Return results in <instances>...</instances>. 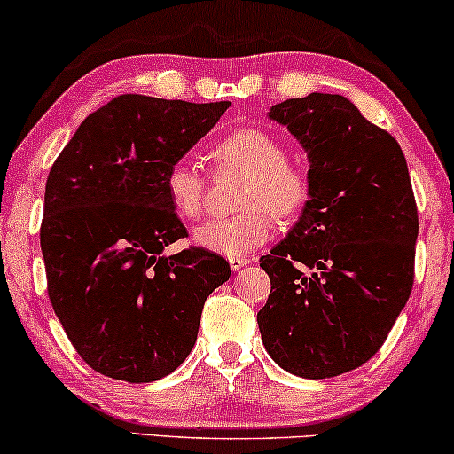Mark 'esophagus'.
Instances as JSON below:
<instances>
[{
    "label": "esophagus",
    "mask_w": 454,
    "mask_h": 454,
    "mask_svg": "<svg viewBox=\"0 0 454 454\" xmlns=\"http://www.w3.org/2000/svg\"><path fill=\"white\" fill-rule=\"evenodd\" d=\"M248 263H251V259H248V257H231V259H229V268H231L233 272H238V270L248 266Z\"/></svg>",
    "instance_id": "34e87169"
}]
</instances>
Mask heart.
Wrapping results in <instances>:
<instances>
[{
  "label": "heart",
  "instance_id": "obj_1",
  "mask_svg": "<svg viewBox=\"0 0 454 454\" xmlns=\"http://www.w3.org/2000/svg\"><path fill=\"white\" fill-rule=\"evenodd\" d=\"M277 135L262 126H240L210 145V159L221 173H240L233 192L231 218L203 223L192 242L223 257H244L272 236L274 221L289 223L304 210L310 197V177L304 165L283 154ZM165 195L173 212L184 221L203 214L206 180L192 162L177 160L165 173Z\"/></svg>",
  "mask_w": 454,
  "mask_h": 454
}]
</instances>
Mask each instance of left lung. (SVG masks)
<instances>
[{"instance_id": "left-lung-1", "label": "left lung", "mask_w": 454, "mask_h": 454, "mask_svg": "<svg viewBox=\"0 0 454 454\" xmlns=\"http://www.w3.org/2000/svg\"><path fill=\"white\" fill-rule=\"evenodd\" d=\"M268 117L307 152L310 197L259 259L272 283L259 333L281 369L334 378L378 354L411 294L419 212L407 162L345 96L313 91Z\"/></svg>"}]
</instances>
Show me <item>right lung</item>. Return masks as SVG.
Instances as JSON below:
<instances>
[{"label":"right lung","instance_id":"obj_1","mask_svg":"<svg viewBox=\"0 0 454 454\" xmlns=\"http://www.w3.org/2000/svg\"><path fill=\"white\" fill-rule=\"evenodd\" d=\"M227 100L124 94L88 115L51 167L40 227L47 289L70 343L106 378L145 384L186 360L221 254L184 248L165 173L214 129Z\"/></svg>","mask_w":454,"mask_h":454}]
</instances>
